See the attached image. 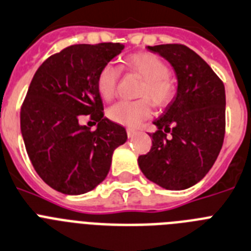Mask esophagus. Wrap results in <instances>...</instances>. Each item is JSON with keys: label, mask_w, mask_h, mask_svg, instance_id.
Segmentation results:
<instances>
[{"label": "esophagus", "mask_w": 251, "mask_h": 251, "mask_svg": "<svg viewBox=\"0 0 251 251\" xmlns=\"http://www.w3.org/2000/svg\"><path fill=\"white\" fill-rule=\"evenodd\" d=\"M126 132H127V136L128 138H134L135 135H136V130H135V128H127V130H126Z\"/></svg>", "instance_id": "obj_1"}]
</instances>
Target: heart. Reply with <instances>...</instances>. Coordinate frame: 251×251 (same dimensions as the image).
Listing matches in <instances>:
<instances>
[{
  "mask_svg": "<svg viewBox=\"0 0 251 251\" xmlns=\"http://www.w3.org/2000/svg\"><path fill=\"white\" fill-rule=\"evenodd\" d=\"M123 68L144 79L138 93L143 99L117 102L108 108L107 116L113 123L135 127L151 115V103L149 100L156 107H164L174 99L177 84L169 75L167 63L156 54H131L123 60ZM120 74L121 69L112 64L103 65L99 72L96 87L104 101H110L116 95Z\"/></svg>",
  "mask_w": 251,
  "mask_h": 251,
  "instance_id": "obj_1",
  "label": "heart"
}]
</instances>
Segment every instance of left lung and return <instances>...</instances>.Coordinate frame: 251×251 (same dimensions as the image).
Wrapping results in <instances>:
<instances>
[{
  "label": "left lung",
  "instance_id": "1",
  "mask_svg": "<svg viewBox=\"0 0 251 251\" xmlns=\"http://www.w3.org/2000/svg\"><path fill=\"white\" fill-rule=\"evenodd\" d=\"M171 63L177 95L154 121L151 149L138 159L144 176L172 191L192 187L216 162L225 138V86L211 67L182 44L148 47ZM171 132V138L166 134Z\"/></svg>",
  "mask_w": 251,
  "mask_h": 251
}]
</instances>
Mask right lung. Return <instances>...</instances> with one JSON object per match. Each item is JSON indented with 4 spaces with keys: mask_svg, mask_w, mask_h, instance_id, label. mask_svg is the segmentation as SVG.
<instances>
[{
    "mask_svg": "<svg viewBox=\"0 0 251 251\" xmlns=\"http://www.w3.org/2000/svg\"><path fill=\"white\" fill-rule=\"evenodd\" d=\"M120 43L75 44L49 56L32 77L21 106V134L39 177L64 195H83L107 177L125 127L106 119L96 80L121 53ZM98 123L91 130L79 121Z\"/></svg>",
    "mask_w": 251,
    "mask_h": 251,
    "instance_id": "add662e5",
    "label": "right lung"
}]
</instances>
